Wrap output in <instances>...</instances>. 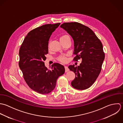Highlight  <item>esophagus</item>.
Masks as SVG:
<instances>
[{"mask_svg": "<svg viewBox=\"0 0 123 123\" xmlns=\"http://www.w3.org/2000/svg\"><path fill=\"white\" fill-rule=\"evenodd\" d=\"M65 72H68L69 70L68 68V67H67V66H65Z\"/></svg>", "mask_w": 123, "mask_h": 123, "instance_id": "esophagus-1", "label": "esophagus"}]
</instances>
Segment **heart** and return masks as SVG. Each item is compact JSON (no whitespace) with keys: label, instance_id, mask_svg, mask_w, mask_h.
<instances>
[{"label":"heart","instance_id":"b5f03b06","mask_svg":"<svg viewBox=\"0 0 123 123\" xmlns=\"http://www.w3.org/2000/svg\"><path fill=\"white\" fill-rule=\"evenodd\" d=\"M67 37H69V36L68 35H63L60 37V40ZM67 55H62L58 57V60L62 63H65L67 61Z\"/></svg>","mask_w":123,"mask_h":123}]
</instances>
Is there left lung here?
<instances>
[{"instance_id": "1", "label": "left lung", "mask_w": 123, "mask_h": 123, "mask_svg": "<svg viewBox=\"0 0 123 123\" xmlns=\"http://www.w3.org/2000/svg\"><path fill=\"white\" fill-rule=\"evenodd\" d=\"M60 27L73 38L74 43V60L82 59L80 66H68L75 77L71 85L78 90L90 87L100 74L105 53L103 45L94 32L88 27L78 22L64 23Z\"/></svg>"}]
</instances>
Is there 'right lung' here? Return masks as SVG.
Returning <instances> with one entry per match:
<instances>
[{"label": "right lung", "mask_w": 123, "mask_h": 123, "mask_svg": "<svg viewBox=\"0 0 123 123\" xmlns=\"http://www.w3.org/2000/svg\"><path fill=\"white\" fill-rule=\"evenodd\" d=\"M60 24H46L30 31L19 49V67L25 81L31 89L41 94L52 92L57 78L65 71L59 63H54L48 69L44 62L49 53V38Z\"/></svg>", "instance_id": "right-lung-1"}]
</instances>
